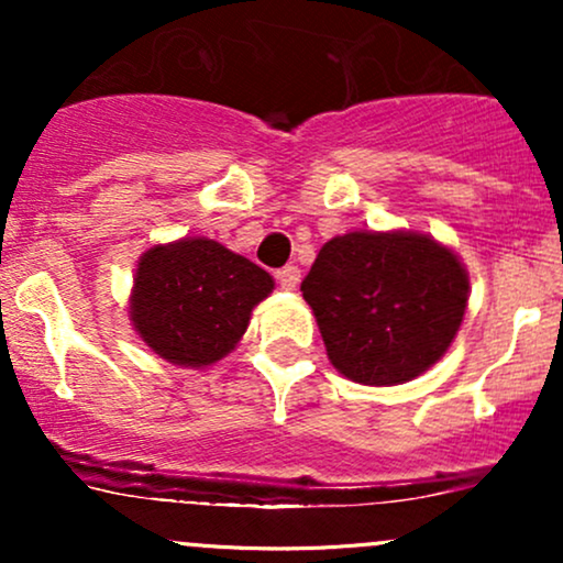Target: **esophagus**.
Here are the masks:
<instances>
[{"label":"esophagus","instance_id":"34e87169","mask_svg":"<svg viewBox=\"0 0 563 563\" xmlns=\"http://www.w3.org/2000/svg\"><path fill=\"white\" fill-rule=\"evenodd\" d=\"M301 280V269L294 267V264H286L283 269H277V283H280L283 290H296Z\"/></svg>","mask_w":563,"mask_h":563}]
</instances>
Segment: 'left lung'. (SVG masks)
<instances>
[{"label": "left lung", "instance_id": "obj_1", "mask_svg": "<svg viewBox=\"0 0 563 563\" xmlns=\"http://www.w3.org/2000/svg\"><path fill=\"white\" fill-rule=\"evenodd\" d=\"M301 294L335 371L365 386H394L450 349L468 303V273L421 232H346L322 245Z\"/></svg>", "mask_w": 563, "mask_h": 563}]
</instances>
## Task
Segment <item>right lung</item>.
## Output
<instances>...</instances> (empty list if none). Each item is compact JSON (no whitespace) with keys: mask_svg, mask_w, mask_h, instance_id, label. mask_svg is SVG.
<instances>
[{"mask_svg":"<svg viewBox=\"0 0 563 563\" xmlns=\"http://www.w3.org/2000/svg\"><path fill=\"white\" fill-rule=\"evenodd\" d=\"M273 288L260 264L209 238H183L140 256L129 320L166 363L206 367L235 349Z\"/></svg>","mask_w":563,"mask_h":563,"instance_id":"add662e5","label":"right lung"}]
</instances>
